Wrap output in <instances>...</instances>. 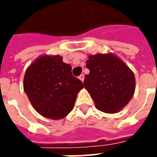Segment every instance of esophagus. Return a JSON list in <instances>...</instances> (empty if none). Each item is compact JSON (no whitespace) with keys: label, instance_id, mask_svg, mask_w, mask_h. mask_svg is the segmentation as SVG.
Instances as JSON below:
<instances>
[{"label":"esophagus","instance_id":"1","mask_svg":"<svg viewBox=\"0 0 157 157\" xmlns=\"http://www.w3.org/2000/svg\"><path fill=\"white\" fill-rule=\"evenodd\" d=\"M84 78H85V76H84V75H80V76H79V79H80V80H81V81H82V82H84Z\"/></svg>","mask_w":157,"mask_h":157}]
</instances>
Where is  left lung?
<instances>
[{"label":"left lung","mask_w":157,"mask_h":157,"mask_svg":"<svg viewBox=\"0 0 157 157\" xmlns=\"http://www.w3.org/2000/svg\"><path fill=\"white\" fill-rule=\"evenodd\" d=\"M84 86L97 109L108 113L120 111L135 93V78L130 69L112 53L89 55Z\"/></svg>","instance_id":"left-lung-1"}]
</instances>
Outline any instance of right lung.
Returning a JSON list of instances; mask_svg holds the SVG:
<instances>
[{
  "mask_svg": "<svg viewBox=\"0 0 157 157\" xmlns=\"http://www.w3.org/2000/svg\"><path fill=\"white\" fill-rule=\"evenodd\" d=\"M84 87L72 75L71 66L59 55H42L27 69L23 89L39 114L60 119L74 108L77 93Z\"/></svg>",
  "mask_w": 157,
  "mask_h": 157,
  "instance_id": "obj_1",
  "label": "right lung"
}]
</instances>
